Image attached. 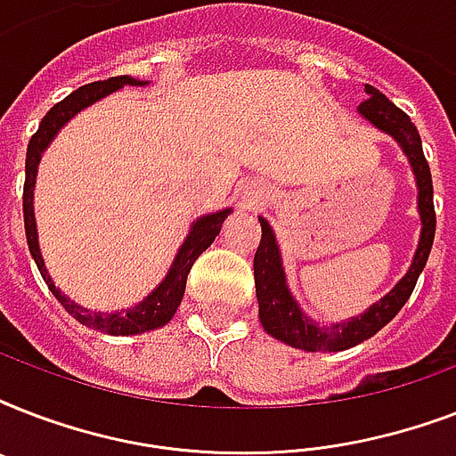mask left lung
Wrapping results in <instances>:
<instances>
[{
    "instance_id": "left-lung-1",
    "label": "left lung",
    "mask_w": 456,
    "mask_h": 456,
    "mask_svg": "<svg viewBox=\"0 0 456 456\" xmlns=\"http://www.w3.org/2000/svg\"><path fill=\"white\" fill-rule=\"evenodd\" d=\"M369 99L360 103V113L374 123L379 130L388 132L390 137L397 139L407 158H410L414 175L419 184V213H421V241H419L417 256L411 263L407 277L393 289L383 300L369 307L362 317L347 322V324H336L331 329H319L305 317L293 303L291 293L286 289L284 270H281V257L274 243L267 220L260 217V246L253 257V272H256V291L260 300V322L265 331L272 333L274 338L284 340L289 346L307 350V353H338L347 347L360 346L362 340L371 338L379 329L388 324L403 305L410 300L414 286H417L419 274L424 272L426 260L431 256L433 239H436V208H433V179L431 167L426 163L424 149H421V137H419L417 125L411 123L410 116L400 110L393 102L386 99L379 89L367 85Z\"/></svg>"
}]
</instances>
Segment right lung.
<instances>
[{
    "instance_id": "obj_1",
    "label": "right lung",
    "mask_w": 456,
    "mask_h": 456,
    "mask_svg": "<svg viewBox=\"0 0 456 456\" xmlns=\"http://www.w3.org/2000/svg\"><path fill=\"white\" fill-rule=\"evenodd\" d=\"M123 85H144V82H137L127 77V75H118V77H109V80H96L89 82L85 87L75 89L73 94H68L63 102H59L56 106L49 109L42 123H39V130L30 137V144H28V156H25V184H23V222H25V236H28V248H30V256L35 257L37 263V270L42 274V279L49 286V291L56 296L63 307H66L70 314H73L80 324L92 326L96 331L113 333V336H134V333L151 331L156 326L167 324L172 319V314L177 312L179 303H182V296H184L186 277H189V270L191 265L196 263V257L203 253V250L215 241V236L220 234V227L224 217L229 215V210H220V213L206 215L200 217L196 224H193L191 234L186 236L184 246L179 248L177 260L172 265L170 274L165 277V281L158 286L156 291L139 303L137 307H132L127 312H118V314H102V312H89L82 310L80 305L70 303L66 296H61V291L52 284V279L46 274L45 263H42V256H39L37 248V232H35V215H32V186H35V175H37V163L39 156L45 151L49 142L53 139V134L63 127V125L70 120V118L77 113V110L87 109L89 103H94L96 99L116 92Z\"/></svg>"
}]
</instances>
